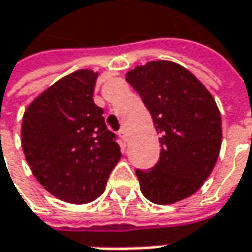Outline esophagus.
I'll return each mask as SVG.
<instances>
[{
	"label": "esophagus",
	"mask_w": 252,
	"mask_h": 252,
	"mask_svg": "<svg viewBox=\"0 0 252 252\" xmlns=\"http://www.w3.org/2000/svg\"><path fill=\"white\" fill-rule=\"evenodd\" d=\"M119 136L123 142H127V139H129V137H127V132H126V129H122V130L119 132Z\"/></svg>",
	"instance_id": "obj_1"
}]
</instances>
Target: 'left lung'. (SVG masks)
<instances>
[{
    "label": "left lung",
    "mask_w": 252,
    "mask_h": 252,
    "mask_svg": "<svg viewBox=\"0 0 252 252\" xmlns=\"http://www.w3.org/2000/svg\"><path fill=\"white\" fill-rule=\"evenodd\" d=\"M142 96L161 145L158 164L136 170L140 190L155 204H174L203 186L220 155L219 106L208 89L184 66L150 61L126 73Z\"/></svg>",
    "instance_id": "1"
}]
</instances>
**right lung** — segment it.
Returning <instances> with one entry per match:
<instances>
[{
	"label": "right lung",
	"instance_id": "right-lung-1",
	"mask_svg": "<svg viewBox=\"0 0 252 252\" xmlns=\"http://www.w3.org/2000/svg\"><path fill=\"white\" fill-rule=\"evenodd\" d=\"M96 79L94 70H75L38 94L22 116L21 143L32 174L70 204L102 194L122 156L103 109L94 105Z\"/></svg>",
	"mask_w": 252,
	"mask_h": 252
}]
</instances>
